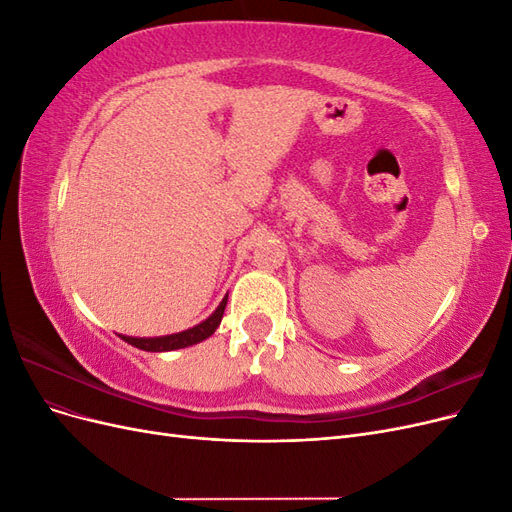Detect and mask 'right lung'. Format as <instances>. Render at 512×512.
Here are the masks:
<instances>
[{"mask_svg": "<svg viewBox=\"0 0 512 512\" xmlns=\"http://www.w3.org/2000/svg\"><path fill=\"white\" fill-rule=\"evenodd\" d=\"M228 299V297H226ZM226 299L220 303V307L205 320L196 324L194 329H188L183 333H175V335H166V337H123V342H128L136 348L147 350V352H164V350H177V348H185L203 342V339L211 337L213 331L220 327L222 316H224V307H226Z\"/></svg>", "mask_w": 512, "mask_h": 512, "instance_id": "obj_1", "label": "right lung"}]
</instances>
